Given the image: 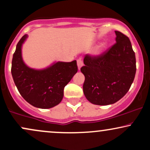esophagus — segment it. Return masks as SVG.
Returning a JSON list of instances; mask_svg holds the SVG:
<instances>
[{"label":"esophagus","mask_w":150,"mask_h":150,"mask_svg":"<svg viewBox=\"0 0 150 150\" xmlns=\"http://www.w3.org/2000/svg\"><path fill=\"white\" fill-rule=\"evenodd\" d=\"M77 67H78V69L80 70L81 67L83 65V61H82V58H79L77 60Z\"/></svg>","instance_id":"34e87169"}]
</instances>
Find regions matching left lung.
<instances>
[{
	"label": "left lung",
	"mask_w": 150,
	"mask_h": 150,
	"mask_svg": "<svg viewBox=\"0 0 150 150\" xmlns=\"http://www.w3.org/2000/svg\"><path fill=\"white\" fill-rule=\"evenodd\" d=\"M116 43L99 56L87 54L81 72L85 77L83 92L96 105L116 103L130 88L136 73V59L129 38L115 31Z\"/></svg>",
	"instance_id": "obj_1"
}]
</instances>
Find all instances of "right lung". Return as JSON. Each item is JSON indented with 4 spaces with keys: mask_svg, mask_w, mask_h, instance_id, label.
I'll list each match as a JSON object with an SVG mask.
<instances>
[{
    "mask_svg": "<svg viewBox=\"0 0 150 150\" xmlns=\"http://www.w3.org/2000/svg\"><path fill=\"white\" fill-rule=\"evenodd\" d=\"M24 35L16 46L11 73L21 96L29 104L40 108H50L62 101L65 85L77 72V61L57 62L44 70H34L25 64L22 58Z\"/></svg>",
    "mask_w": 150,
    "mask_h": 150,
    "instance_id": "obj_1",
    "label": "right lung"
}]
</instances>
